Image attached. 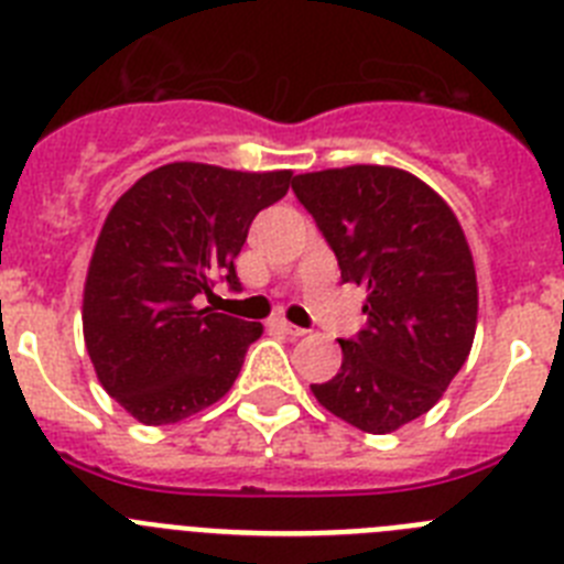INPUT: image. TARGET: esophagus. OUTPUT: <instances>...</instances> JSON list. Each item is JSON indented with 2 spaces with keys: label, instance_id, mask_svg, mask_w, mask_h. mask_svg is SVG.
Returning <instances> with one entry per match:
<instances>
[{
  "label": "esophagus",
  "instance_id": "1",
  "mask_svg": "<svg viewBox=\"0 0 564 564\" xmlns=\"http://www.w3.org/2000/svg\"><path fill=\"white\" fill-rule=\"evenodd\" d=\"M271 327H273V330L285 333V336H293V338L305 336V333H307L305 327H296V325H291V322H288V318H282V316L271 318Z\"/></svg>",
  "mask_w": 564,
  "mask_h": 564
}]
</instances>
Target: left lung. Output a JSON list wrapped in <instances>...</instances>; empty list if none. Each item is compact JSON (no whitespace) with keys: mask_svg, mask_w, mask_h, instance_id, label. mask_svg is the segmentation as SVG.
Masks as SVG:
<instances>
[{"mask_svg":"<svg viewBox=\"0 0 564 564\" xmlns=\"http://www.w3.org/2000/svg\"><path fill=\"white\" fill-rule=\"evenodd\" d=\"M344 282L367 288V327L338 338L341 370L311 383L316 401L370 435H387L441 401L477 327V273L466 234L441 194L395 166L299 174Z\"/></svg>","mask_w":564,"mask_h":564,"instance_id":"left-lung-1","label":"left lung"}]
</instances>
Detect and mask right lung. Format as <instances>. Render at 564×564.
Returning a JSON list of instances; mask_svg holds the SVG:
<instances>
[{
    "mask_svg": "<svg viewBox=\"0 0 564 564\" xmlns=\"http://www.w3.org/2000/svg\"><path fill=\"white\" fill-rule=\"evenodd\" d=\"M291 183L288 169L166 163L107 214L84 282V341L101 387L134 421L177 423L231 390L262 325L200 302L217 279L239 291L234 259L248 228Z\"/></svg>",
    "mask_w": 564,
    "mask_h": 564,
    "instance_id": "add662e5",
    "label": "right lung"
}]
</instances>
